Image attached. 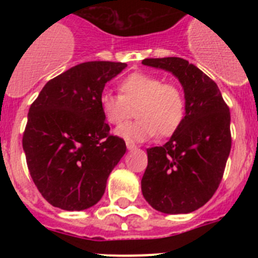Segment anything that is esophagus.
<instances>
[{
  "label": "esophagus",
  "mask_w": 258,
  "mask_h": 258,
  "mask_svg": "<svg viewBox=\"0 0 258 258\" xmlns=\"http://www.w3.org/2000/svg\"><path fill=\"white\" fill-rule=\"evenodd\" d=\"M126 147L129 150H133V149H136L137 145L134 142H132V141H126Z\"/></svg>",
  "instance_id": "esophagus-1"
}]
</instances>
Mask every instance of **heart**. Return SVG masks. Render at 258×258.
Masks as SVG:
<instances>
[{
    "label": "heart",
    "mask_w": 258,
    "mask_h": 258,
    "mask_svg": "<svg viewBox=\"0 0 258 258\" xmlns=\"http://www.w3.org/2000/svg\"><path fill=\"white\" fill-rule=\"evenodd\" d=\"M99 107L107 124L115 126L131 118L136 108L138 118L118 127L116 133L127 141H146L156 134L170 137L178 131L186 117L187 101L179 84L136 72L118 84V94L102 93Z\"/></svg>",
    "instance_id": "b5f03b06"
}]
</instances>
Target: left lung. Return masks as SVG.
Listing matches in <instances>:
<instances>
[{"label":"left lung","instance_id":"left-lung-1","mask_svg":"<svg viewBox=\"0 0 258 258\" xmlns=\"http://www.w3.org/2000/svg\"><path fill=\"white\" fill-rule=\"evenodd\" d=\"M142 63L178 77L187 101L181 127L164 146L147 150L143 197L163 213H190L209 202L222 181L231 150L229 106L217 84L184 59L150 58Z\"/></svg>","mask_w":258,"mask_h":258}]
</instances>
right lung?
Masks as SVG:
<instances>
[{
    "label": "right lung",
    "instance_id": "obj_1",
    "mask_svg": "<svg viewBox=\"0 0 258 258\" xmlns=\"http://www.w3.org/2000/svg\"><path fill=\"white\" fill-rule=\"evenodd\" d=\"M125 67L106 60L75 66L47 81L29 107L23 150L36 187L51 206L83 211L103 197L126 145L109 133L99 97Z\"/></svg>",
    "mask_w": 258,
    "mask_h": 258
}]
</instances>
